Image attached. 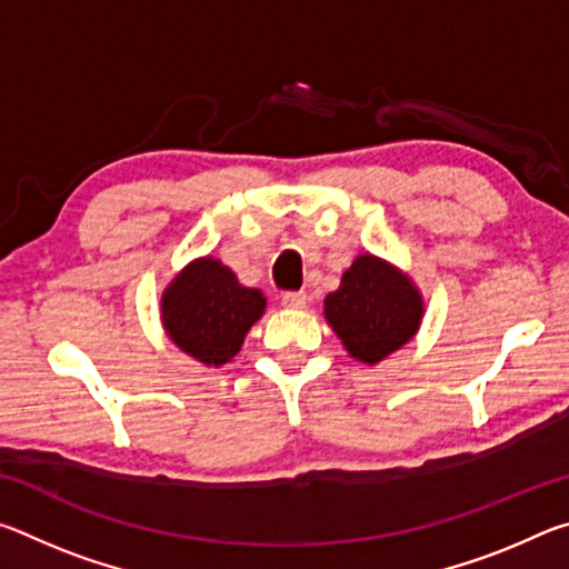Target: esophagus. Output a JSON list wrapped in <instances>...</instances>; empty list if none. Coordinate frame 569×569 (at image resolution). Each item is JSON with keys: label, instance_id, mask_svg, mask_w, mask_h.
<instances>
[{"label": "esophagus", "instance_id": "34e87169", "mask_svg": "<svg viewBox=\"0 0 569 569\" xmlns=\"http://www.w3.org/2000/svg\"><path fill=\"white\" fill-rule=\"evenodd\" d=\"M306 301H308V296L303 291H286L281 296V303L286 308H306Z\"/></svg>", "mask_w": 569, "mask_h": 569}]
</instances>
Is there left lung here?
<instances>
[{
  "instance_id": "obj_1",
  "label": "left lung",
  "mask_w": 569,
  "mask_h": 569,
  "mask_svg": "<svg viewBox=\"0 0 569 569\" xmlns=\"http://www.w3.org/2000/svg\"><path fill=\"white\" fill-rule=\"evenodd\" d=\"M323 316L356 361L379 363L419 331L423 301L419 288L397 266L363 253L326 296Z\"/></svg>"
}]
</instances>
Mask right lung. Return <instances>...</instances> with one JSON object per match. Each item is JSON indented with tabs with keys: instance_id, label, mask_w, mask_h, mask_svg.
<instances>
[{
	"instance_id": "1",
	"label": "right lung",
	"mask_w": 569,
	"mask_h": 569,
	"mask_svg": "<svg viewBox=\"0 0 569 569\" xmlns=\"http://www.w3.org/2000/svg\"><path fill=\"white\" fill-rule=\"evenodd\" d=\"M162 326L180 351L206 366L228 363L266 311L258 288L238 283L216 258H198L172 278L162 293Z\"/></svg>"
}]
</instances>
